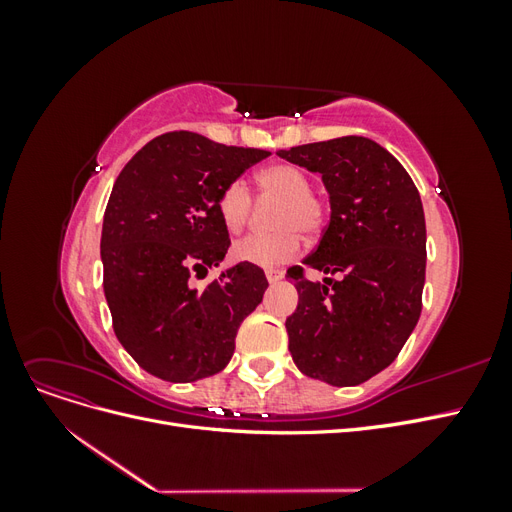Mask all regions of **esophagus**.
Instances as JSON below:
<instances>
[{
    "instance_id": "obj_1",
    "label": "esophagus",
    "mask_w": 512,
    "mask_h": 512,
    "mask_svg": "<svg viewBox=\"0 0 512 512\" xmlns=\"http://www.w3.org/2000/svg\"><path fill=\"white\" fill-rule=\"evenodd\" d=\"M265 275H267L269 284H277L280 280H284V271H280V269H267Z\"/></svg>"
}]
</instances>
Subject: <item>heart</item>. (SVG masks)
<instances>
[{
    "instance_id": "obj_1",
    "label": "heart",
    "mask_w": 512,
    "mask_h": 512,
    "mask_svg": "<svg viewBox=\"0 0 512 512\" xmlns=\"http://www.w3.org/2000/svg\"><path fill=\"white\" fill-rule=\"evenodd\" d=\"M309 175L297 164L275 162L262 166L256 173V188L260 196L280 198L275 211L273 232H254L237 241L232 256L239 262L256 267H277L301 254L305 235L314 237L327 222V198L309 188ZM218 211L230 232H241L252 213V192L243 179L230 181L218 196Z\"/></svg>"
}]
</instances>
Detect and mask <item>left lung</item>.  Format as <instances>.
Instances as JSON below:
<instances>
[{
	"label": "left lung",
	"mask_w": 512,
	"mask_h": 512,
	"mask_svg": "<svg viewBox=\"0 0 512 512\" xmlns=\"http://www.w3.org/2000/svg\"><path fill=\"white\" fill-rule=\"evenodd\" d=\"M320 173L331 220L303 265L327 273L309 282L288 269L299 305L286 320L288 350L305 376L354 386L389 367L423 309L427 230L421 196L406 168L363 136L280 151ZM337 274V278H331Z\"/></svg>",
	"instance_id": "obj_1"
}]
</instances>
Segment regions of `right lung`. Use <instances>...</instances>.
<instances>
[{
  "label": "right lung",
  "instance_id": "right-lung-1",
  "mask_svg": "<svg viewBox=\"0 0 512 512\" xmlns=\"http://www.w3.org/2000/svg\"><path fill=\"white\" fill-rule=\"evenodd\" d=\"M267 156L181 130L153 138L119 173L102 224L104 294L117 339L149 374L194 382L228 365L265 271L239 262L203 288L196 280L230 245L220 192Z\"/></svg>",
  "mask_w": 512,
  "mask_h": 512
}]
</instances>
